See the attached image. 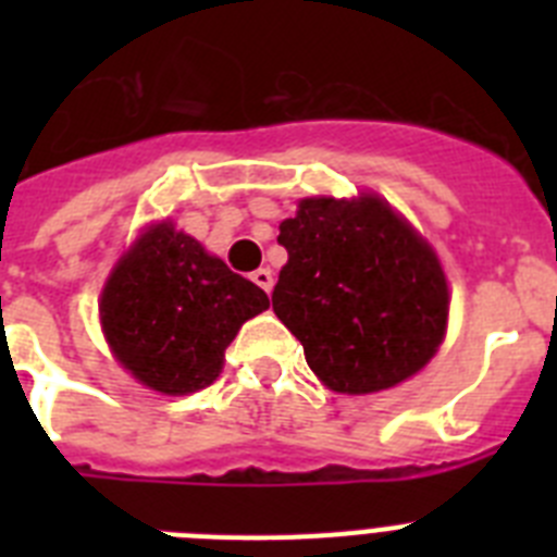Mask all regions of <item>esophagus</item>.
<instances>
[{
    "label": "esophagus",
    "instance_id": "1",
    "mask_svg": "<svg viewBox=\"0 0 557 557\" xmlns=\"http://www.w3.org/2000/svg\"><path fill=\"white\" fill-rule=\"evenodd\" d=\"M250 278H253V282L259 284V287H262L264 293L270 295V289H273V273H270L268 268H259L253 275H250Z\"/></svg>",
    "mask_w": 557,
    "mask_h": 557
}]
</instances>
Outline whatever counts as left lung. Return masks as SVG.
Listing matches in <instances>:
<instances>
[{"instance_id":"obj_1","label":"left lung","mask_w":557,"mask_h":557,"mask_svg":"<svg viewBox=\"0 0 557 557\" xmlns=\"http://www.w3.org/2000/svg\"><path fill=\"white\" fill-rule=\"evenodd\" d=\"M278 231L287 264L273 312L329 391H387L435 357L449 321L444 268L387 200L304 198Z\"/></svg>"}]
</instances>
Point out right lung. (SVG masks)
<instances>
[{
  "label": "right lung",
  "mask_w": 557,
  "mask_h": 557,
  "mask_svg": "<svg viewBox=\"0 0 557 557\" xmlns=\"http://www.w3.org/2000/svg\"><path fill=\"white\" fill-rule=\"evenodd\" d=\"M268 307L264 289L164 220L111 270L100 323L113 359L133 379L164 396H186L220 376L239 326Z\"/></svg>",
  "instance_id": "1"
}]
</instances>
